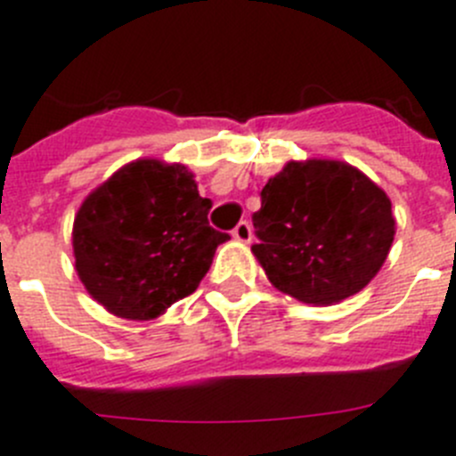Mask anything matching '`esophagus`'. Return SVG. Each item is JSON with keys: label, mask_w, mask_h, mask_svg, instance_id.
Returning a JSON list of instances; mask_svg holds the SVG:
<instances>
[{"label": "esophagus", "mask_w": 456, "mask_h": 456, "mask_svg": "<svg viewBox=\"0 0 456 456\" xmlns=\"http://www.w3.org/2000/svg\"><path fill=\"white\" fill-rule=\"evenodd\" d=\"M232 236L236 238L238 243H249V240H252V227H249V223H238L236 227H233Z\"/></svg>", "instance_id": "1"}]
</instances>
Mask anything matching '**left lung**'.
I'll return each instance as SVG.
<instances>
[{
    "label": "left lung",
    "mask_w": 456,
    "mask_h": 456,
    "mask_svg": "<svg viewBox=\"0 0 456 456\" xmlns=\"http://www.w3.org/2000/svg\"><path fill=\"white\" fill-rule=\"evenodd\" d=\"M252 254L281 293L314 306L343 302L372 281L391 252V200L359 167L289 161L261 191Z\"/></svg>",
    "instance_id": "1"
}]
</instances>
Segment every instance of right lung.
Listing matches in <instances>:
<instances>
[{
  "label": "right lung",
  "instance_id": "obj_1",
  "mask_svg": "<svg viewBox=\"0 0 456 456\" xmlns=\"http://www.w3.org/2000/svg\"><path fill=\"white\" fill-rule=\"evenodd\" d=\"M182 163L136 159L81 202L72 252L81 284L109 314L154 320L198 289L229 233Z\"/></svg>",
  "mask_w": 456,
  "mask_h": 456
}]
</instances>
